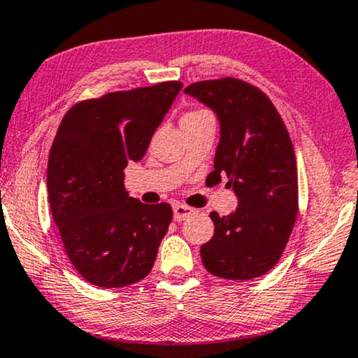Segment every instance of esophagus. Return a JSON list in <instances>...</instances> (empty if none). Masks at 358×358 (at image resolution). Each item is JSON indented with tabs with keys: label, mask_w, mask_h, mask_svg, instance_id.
I'll use <instances>...</instances> for the list:
<instances>
[{
	"label": "esophagus",
	"mask_w": 358,
	"mask_h": 358,
	"mask_svg": "<svg viewBox=\"0 0 358 358\" xmlns=\"http://www.w3.org/2000/svg\"><path fill=\"white\" fill-rule=\"evenodd\" d=\"M194 213L193 208L189 206H185V205H175L173 206V218L175 221H183L187 220L188 216H192Z\"/></svg>",
	"instance_id": "34e87169"
}]
</instances>
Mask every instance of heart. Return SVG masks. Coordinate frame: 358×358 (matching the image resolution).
Listing matches in <instances>:
<instances>
[{
    "label": "heart",
    "instance_id": "b5f03b06",
    "mask_svg": "<svg viewBox=\"0 0 358 358\" xmlns=\"http://www.w3.org/2000/svg\"><path fill=\"white\" fill-rule=\"evenodd\" d=\"M206 114V110H201V108H198V110H192V112H187L183 117H196V115H203Z\"/></svg>",
    "mask_w": 358,
    "mask_h": 358
}]
</instances>
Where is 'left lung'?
I'll return each mask as SVG.
<instances>
[{"instance_id": "obj_1", "label": "left lung", "mask_w": 358, "mask_h": 358, "mask_svg": "<svg viewBox=\"0 0 358 358\" xmlns=\"http://www.w3.org/2000/svg\"><path fill=\"white\" fill-rule=\"evenodd\" d=\"M185 94L218 115L221 137L208 180L228 176L239 203L228 216L210 213L215 234L201 246L203 264L223 279L259 278L280 259L299 211L291 137L271 99L241 79L200 80Z\"/></svg>"}]
</instances>
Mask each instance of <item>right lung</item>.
Listing matches in <instances>:
<instances>
[{
	"label": "right lung",
	"mask_w": 358,
	"mask_h": 358,
	"mask_svg": "<svg viewBox=\"0 0 358 358\" xmlns=\"http://www.w3.org/2000/svg\"><path fill=\"white\" fill-rule=\"evenodd\" d=\"M182 87L169 80L117 90L62 117L48 160L49 205L67 257L94 286H130L153 268L173 211L129 196L124 170L145 155Z\"/></svg>",
	"instance_id": "right-lung-1"
}]
</instances>
